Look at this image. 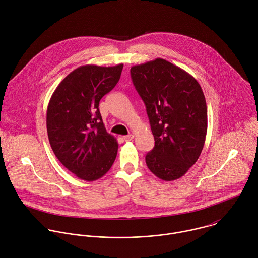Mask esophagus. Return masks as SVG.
I'll use <instances>...</instances> for the list:
<instances>
[{"label":"esophagus","instance_id":"esophagus-1","mask_svg":"<svg viewBox=\"0 0 258 258\" xmlns=\"http://www.w3.org/2000/svg\"><path fill=\"white\" fill-rule=\"evenodd\" d=\"M133 138H134V135H132V134H129V135H126V136L123 137V139H124L126 142L133 140Z\"/></svg>","mask_w":258,"mask_h":258}]
</instances>
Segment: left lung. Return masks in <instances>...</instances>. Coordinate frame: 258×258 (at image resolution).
Masks as SVG:
<instances>
[{
  "instance_id": "1",
  "label": "left lung",
  "mask_w": 258,
  "mask_h": 258,
  "mask_svg": "<svg viewBox=\"0 0 258 258\" xmlns=\"http://www.w3.org/2000/svg\"><path fill=\"white\" fill-rule=\"evenodd\" d=\"M130 73L155 139L145 158L147 167L163 181L177 180L198 161L205 145L208 111L202 87L163 58L133 66Z\"/></svg>"
}]
</instances>
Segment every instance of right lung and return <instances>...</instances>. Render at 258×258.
<instances>
[{"label": "right lung", "mask_w": 258, "mask_h": 258, "mask_svg": "<svg viewBox=\"0 0 258 258\" xmlns=\"http://www.w3.org/2000/svg\"><path fill=\"white\" fill-rule=\"evenodd\" d=\"M123 63L86 64L66 76L53 91L46 111L50 147L74 175L92 182L110 170L118 151L99 111L100 99L120 79Z\"/></svg>", "instance_id": "1"}]
</instances>
